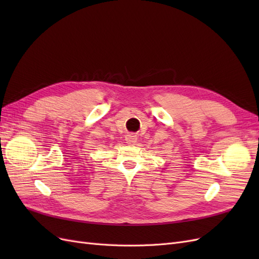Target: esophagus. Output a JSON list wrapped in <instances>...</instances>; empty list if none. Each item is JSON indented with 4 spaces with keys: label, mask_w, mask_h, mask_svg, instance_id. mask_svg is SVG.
Here are the masks:
<instances>
[{
    "label": "esophagus",
    "mask_w": 259,
    "mask_h": 259,
    "mask_svg": "<svg viewBox=\"0 0 259 259\" xmlns=\"http://www.w3.org/2000/svg\"><path fill=\"white\" fill-rule=\"evenodd\" d=\"M136 140H137V137L134 134H128L126 136V143L128 145H134L136 143Z\"/></svg>",
    "instance_id": "esophagus-1"
}]
</instances>
